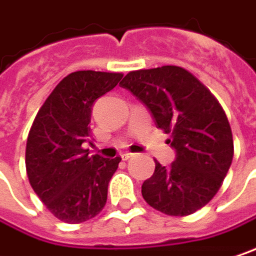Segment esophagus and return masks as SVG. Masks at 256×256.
<instances>
[{
  "label": "esophagus",
  "instance_id": "obj_1",
  "mask_svg": "<svg viewBox=\"0 0 256 256\" xmlns=\"http://www.w3.org/2000/svg\"><path fill=\"white\" fill-rule=\"evenodd\" d=\"M134 156V154H130V152H124V154H122V159L123 160H128V159L133 158Z\"/></svg>",
  "mask_w": 256,
  "mask_h": 256
}]
</instances>
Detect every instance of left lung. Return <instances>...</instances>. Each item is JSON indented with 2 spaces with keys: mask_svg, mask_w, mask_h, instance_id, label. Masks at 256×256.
Wrapping results in <instances>:
<instances>
[{
  "mask_svg": "<svg viewBox=\"0 0 256 256\" xmlns=\"http://www.w3.org/2000/svg\"><path fill=\"white\" fill-rule=\"evenodd\" d=\"M149 110L156 128L171 134L175 160L155 162L142 186L144 202L170 216H187L218 191L233 159L228 117L213 94L180 66L128 72L120 82Z\"/></svg>",
  "mask_w": 256,
  "mask_h": 256,
  "instance_id": "1",
  "label": "left lung"
}]
</instances>
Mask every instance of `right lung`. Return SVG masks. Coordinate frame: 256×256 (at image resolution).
<instances>
[{
	"label": "right lung",
	"instance_id": "right-lung-1",
	"mask_svg": "<svg viewBox=\"0 0 256 256\" xmlns=\"http://www.w3.org/2000/svg\"><path fill=\"white\" fill-rule=\"evenodd\" d=\"M122 74L76 70L56 85L30 128L26 168L30 186L54 218L82 223L107 202L108 182L122 158L90 155L96 100L112 91Z\"/></svg>",
	"mask_w": 256,
	"mask_h": 256
}]
</instances>
